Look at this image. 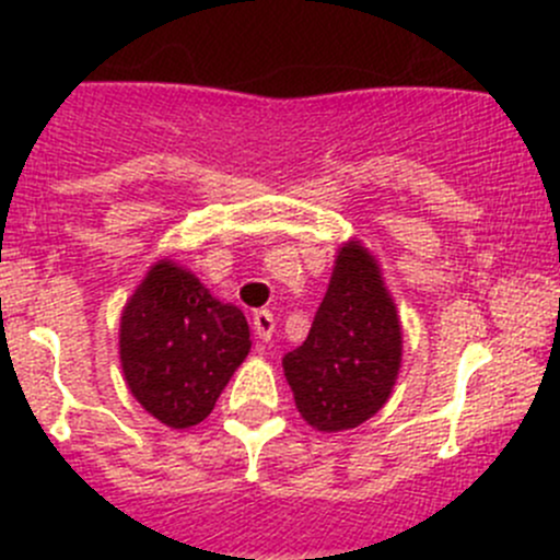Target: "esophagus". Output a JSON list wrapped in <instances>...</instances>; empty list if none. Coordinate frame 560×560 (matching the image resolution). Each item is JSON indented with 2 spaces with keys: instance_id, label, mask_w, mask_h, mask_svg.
<instances>
[{
  "instance_id": "1",
  "label": "esophagus",
  "mask_w": 560,
  "mask_h": 560,
  "mask_svg": "<svg viewBox=\"0 0 560 560\" xmlns=\"http://www.w3.org/2000/svg\"><path fill=\"white\" fill-rule=\"evenodd\" d=\"M253 331H256V337L261 339V342H269L275 334V318L269 310H256L253 313Z\"/></svg>"
}]
</instances>
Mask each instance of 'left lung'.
Instances as JSON below:
<instances>
[{
	"instance_id": "8db88e82",
	"label": "left lung",
	"mask_w": 560,
	"mask_h": 560,
	"mask_svg": "<svg viewBox=\"0 0 560 560\" xmlns=\"http://www.w3.org/2000/svg\"><path fill=\"white\" fill-rule=\"evenodd\" d=\"M399 366L396 304L372 253L350 240L307 339L282 359L296 409L318 431L355 429L388 401Z\"/></svg>"
}]
</instances>
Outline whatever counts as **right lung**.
<instances>
[{
  "instance_id": "add662e5",
  "label": "right lung",
  "mask_w": 560,
  "mask_h": 560,
  "mask_svg": "<svg viewBox=\"0 0 560 560\" xmlns=\"http://www.w3.org/2000/svg\"><path fill=\"white\" fill-rule=\"evenodd\" d=\"M250 353V328L175 261L153 264L120 315V366L131 396L170 429H191Z\"/></svg>"
}]
</instances>
